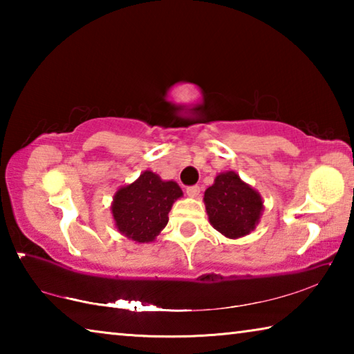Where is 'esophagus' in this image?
Returning a JSON list of instances; mask_svg holds the SVG:
<instances>
[{"label":"esophagus","instance_id":"esophagus-1","mask_svg":"<svg viewBox=\"0 0 354 354\" xmlns=\"http://www.w3.org/2000/svg\"><path fill=\"white\" fill-rule=\"evenodd\" d=\"M185 194L189 196H198L200 195V185L195 184V185H189V187H185Z\"/></svg>","mask_w":354,"mask_h":354}]
</instances>
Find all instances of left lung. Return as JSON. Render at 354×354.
<instances>
[{"label": "left lung", "mask_w": 354, "mask_h": 354, "mask_svg": "<svg viewBox=\"0 0 354 354\" xmlns=\"http://www.w3.org/2000/svg\"><path fill=\"white\" fill-rule=\"evenodd\" d=\"M205 205L211 225L230 239L253 231L262 212L261 195L234 171L220 173L215 178L205 192Z\"/></svg>", "instance_id": "8db88e82"}]
</instances>
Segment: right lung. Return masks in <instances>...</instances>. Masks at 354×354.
Listing matches in <instances>:
<instances>
[{"label": "right lung", "mask_w": 354, "mask_h": 354, "mask_svg": "<svg viewBox=\"0 0 354 354\" xmlns=\"http://www.w3.org/2000/svg\"><path fill=\"white\" fill-rule=\"evenodd\" d=\"M183 190L173 181H162L153 171H143L136 183L120 189L112 203L118 231L136 242H153L169 221V212Z\"/></svg>", "instance_id": "right-lung-1"}]
</instances>
